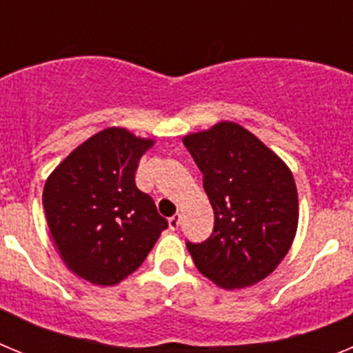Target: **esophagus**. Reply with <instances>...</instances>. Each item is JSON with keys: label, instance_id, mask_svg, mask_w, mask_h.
<instances>
[{"label": "esophagus", "instance_id": "esophagus-1", "mask_svg": "<svg viewBox=\"0 0 353 353\" xmlns=\"http://www.w3.org/2000/svg\"><path fill=\"white\" fill-rule=\"evenodd\" d=\"M180 223H182V215H180V214L173 215V217L170 219V230H173V232H174V230H179Z\"/></svg>", "mask_w": 353, "mask_h": 353}]
</instances>
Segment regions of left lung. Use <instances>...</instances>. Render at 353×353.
Masks as SVG:
<instances>
[{"label": "left lung", "instance_id": "left-lung-1", "mask_svg": "<svg viewBox=\"0 0 353 353\" xmlns=\"http://www.w3.org/2000/svg\"><path fill=\"white\" fill-rule=\"evenodd\" d=\"M183 145L203 173L214 208L212 235L199 244L187 242L196 269L226 290L261 281L281 263L297 232L292 171L233 121L189 134Z\"/></svg>", "mask_w": 353, "mask_h": 353}]
</instances>
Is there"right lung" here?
I'll return each instance as SVG.
<instances>
[{
    "instance_id": "1",
    "label": "right lung",
    "mask_w": 353,
    "mask_h": 353,
    "mask_svg": "<svg viewBox=\"0 0 353 353\" xmlns=\"http://www.w3.org/2000/svg\"><path fill=\"white\" fill-rule=\"evenodd\" d=\"M152 145L125 129H105L77 146L43 187L56 248L93 285H117L139 269L168 228L154 199L136 187L138 162Z\"/></svg>"
}]
</instances>
